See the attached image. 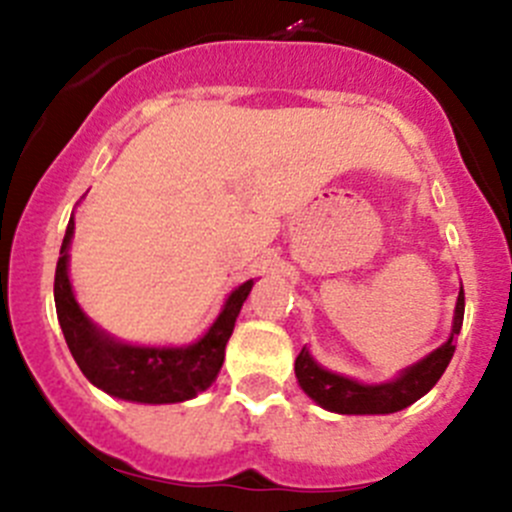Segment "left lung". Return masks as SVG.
Instances as JSON below:
<instances>
[{
  "instance_id": "1",
  "label": "left lung",
  "mask_w": 512,
  "mask_h": 512,
  "mask_svg": "<svg viewBox=\"0 0 512 512\" xmlns=\"http://www.w3.org/2000/svg\"><path fill=\"white\" fill-rule=\"evenodd\" d=\"M465 315V292L460 290L458 305H455L453 317V332H450L448 342L440 345L438 350L430 352L420 362L410 365L408 370L400 372V377L382 385H362V382L342 377L337 372L325 370L312 360L307 347H302L300 355L295 360V375L300 388L322 405L330 413L340 415H388L398 413V410L408 408L415 400L423 398L425 393L433 390L435 382L450 365L455 352V342H458L460 327H463Z\"/></svg>"
}]
</instances>
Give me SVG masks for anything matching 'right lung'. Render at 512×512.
<instances>
[{"instance_id":"1","label":"right lung","mask_w":512,"mask_h":512,"mask_svg":"<svg viewBox=\"0 0 512 512\" xmlns=\"http://www.w3.org/2000/svg\"><path fill=\"white\" fill-rule=\"evenodd\" d=\"M74 235V217H69L64 232L62 250H59L57 272H54V305H57L59 325L64 340L79 370L92 385L104 390L112 398L132 400V403L165 405L182 403L195 398L215 382L222 362L225 345L235 330V320L242 310V302L250 295L255 282H242L227 297L225 307L212 322L205 337L187 347H137L124 345L99 330L74 300L69 285L67 262L69 242Z\"/></svg>"}]
</instances>
